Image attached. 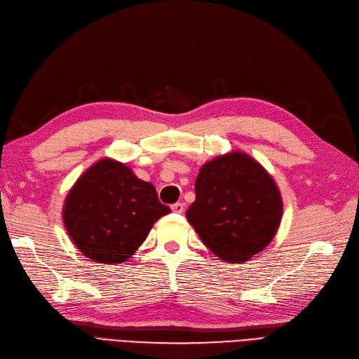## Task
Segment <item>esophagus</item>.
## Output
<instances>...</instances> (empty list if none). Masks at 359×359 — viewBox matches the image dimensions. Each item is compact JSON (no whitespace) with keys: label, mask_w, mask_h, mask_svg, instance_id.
<instances>
[{"label":"esophagus","mask_w":359,"mask_h":359,"mask_svg":"<svg viewBox=\"0 0 359 359\" xmlns=\"http://www.w3.org/2000/svg\"><path fill=\"white\" fill-rule=\"evenodd\" d=\"M183 209H184L183 203H176V204H172V205H171V210L175 212V213H182V212H183Z\"/></svg>","instance_id":"1"}]
</instances>
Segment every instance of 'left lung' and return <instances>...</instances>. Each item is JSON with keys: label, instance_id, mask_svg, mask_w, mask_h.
<instances>
[{"label": "left lung", "instance_id": "obj_1", "mask_svg": "<svg viewBox=\"0 0 359 359\" xmlns=\"http://www.w3.org/2000/svg\"><path fill=\"white\" fill-rule=\"evenodd\" d=\"M282 212V195L270 172L255 158L233 150L200 168L187 219L219 259L237 264L270 245Z\"/></svg>", "mask_w": 359, "mask_h": 359}]
</instances>
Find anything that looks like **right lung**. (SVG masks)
<instances>
[{
    "label": "right lung",
    "mask_w": 359,
    "mask_h": 359,
    "mask_svg": "<svg viewBox=\"0 0 359 359\" xmlns=\"http://www.w3.org/2000/svg\"><path fill=\"white\" fill-rule=\"evenodd\" d=\"M170 212L152 183L138 179L119 161L102 158L68 191L62 221L86 258L113 265L131 258L154 224Z\"/></svg>",
    "instance_id": "right-lung-1"
}]
</instances>
